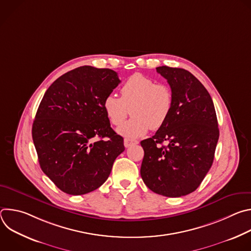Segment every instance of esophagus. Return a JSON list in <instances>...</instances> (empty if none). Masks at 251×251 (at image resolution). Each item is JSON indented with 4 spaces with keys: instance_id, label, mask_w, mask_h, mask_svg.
Segmentation results:
<instances>
[{
    "instance_id": "1",
    "label": "esophagus",
    "mask_w": 251,
    "mask_h": 251,
    "mask_svg": "<svg viewBox=\"0 0 251 251\" xmlns=\"http://www.w3.org/2000/svg\"><path fill=\"white\" fill-rule=\"evenodd\" d=\"M138 143L139 142L136 141V140H132V139H128V138L124 139V146L126 148H128V147H130L132 145H136V144H138Z\"/></svg>"
}]
</instances>
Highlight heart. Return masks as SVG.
Returning a JSON list of instances; mask_svg holds the SVG:
<instances>
[{"mask_svg":"<svg viewBox=\"0 0 251 251\" xmlns=\"http://www.w3.org/2000/svg\"><path fill=\"white\" fill-rule=\"evenodd\" d=\"M121 97L113 93L103 100L104 111L115 126H121L130 115L132 119L119 129L127 137H140L149 129L161 128L169 119L174 107L172 88L165 83L135 74L120 88Z\"/></svg>","mask_w":251,"mask_h":251,"instance_id":"heart-1","label":"heart"}]
</instances>
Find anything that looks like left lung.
Returning <instances> with one entry per match:
<instances>
[{"label":"left lung","instance_id":"obj_1","mask_svg":"<svg viewBox=\"0 0 251 251\" xmlns=\"http://www.w3.org/2000/svg\"><path fill=\"white\" fill-rule=\"evenodd\" d=\"M173 90L168 121L152 138L141 141L144 158L141 176L154 193L180 198L196 191L209 171L220 137L212 99L190 71L159 66ZM167 140L168 146L161 147Z\"/></svg>","mask_w":251,"mask_h":251}]
</instances>
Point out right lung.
Segmentation results:
<instances>
[{
	"mask_svg": "<svg viewBox=\"0 0 251 251\" xmlns=\"http://www.w3.org/2000/svg\"><path fill=\"white\" fill-rule=\"evenodd\" d=\"M119 83L114 70L84 65L46 91L32 140L43 172L63 193L78 196L98 189L125 150L103 108L104 98Z\"/></svg>",
	"mask_w": 251,
	"mask_h": 251,
	"instance_id": "1",
	"label": "right lung"
}]
</instances>
